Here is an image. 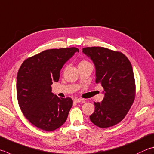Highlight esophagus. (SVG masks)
I'll return each instance as SVG.
<instances>
[{"mask_svg":"<svg viewBox=\"0 0 154 154\" xmlns=\"http://www.w3.org/2000/svg\"><path fill=\"white\" fill-rule=\"evenodd\" d=\"M82 101H83V99H81V98L74 99V102H75V103H79V102H82Z\"/></svg>","mask_w":154,"mask_h":154,"instance_id":"34e87169","label":"esophagus"}]
</instances>
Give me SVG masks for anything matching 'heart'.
<instances>
[{
  "label": "heart",
  "mask_w": 154,
  "mask_h": 154,
  "mask_svg": "<svg viewBox=\"0 0 154 154\" xmlns=\"http://www.w3.org/2000/svg\"><path fill=\"white\" fill-rule=\"evenodd\" d=\"M88 64H90L89 62H88L87 60H81L80 62L79 63V65H78V66H83V65H88Z\"/></svg>",
  "instance_id": "b5f03b06"
}]
</instances>
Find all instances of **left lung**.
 Returning <instances> with one entry per match:
<instances>
[{
    "label": "left lung",
    "instance_id": "8db88e82",
    "mask_svg": "<svg viewBox=\"0 0 154 154\" xmlns=\"http://www.w3.org/2000/svg\"><path fill=\"white\" fill-rule=\"evenodd\" d=\"M96 68V82L104 88V97L94 102V112L89 119L100 128L118 124L134 102L135 83L132 65L125 54L103 47L83 48Z\"/></svg>",
    "mask_w": 154,
    "mask_h": 154
}]
</instances>
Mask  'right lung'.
Returning <instances> with one entry per match:
<instances>
[{
	"mask_svg": "<svg viewBox=\"0 0 154 154\" xmlns=\"http://www.w3.org/2000/svg\"><path fill=\"white\" fill-rule=\"evenodd\" d=\"M79 49H50L27 58L17 77V96L22 112L38 128L46 131L57 129L65 123L72 100L58 97L51 85L59 80L60 71Z\"/></svg>",
	"mask_w": 154,
	"mask_h": 154,
	"instance_id": "right-lung-1",
	"label": "right lung"
}]
</instances>
